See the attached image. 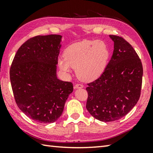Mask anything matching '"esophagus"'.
Listing matches in <instances>:
<instances>
[{
	"label": "esophagus",
	"instance_id": "esophagus-1",
	"mask_svg": "<svg viewBox=\"0 0 153 153\" xmlns=\"http://www.w3.org/2000/svg\"><path fill=\"white\" fill-rule=\"evenodd\" d=\"M75 88H84V86L81 84H76V86H75Z\"/></svg>",
	"mask_w": 153,
	"mask_h": 153
}]
</instances>
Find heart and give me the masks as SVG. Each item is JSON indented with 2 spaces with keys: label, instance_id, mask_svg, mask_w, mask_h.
<instances>
[{
  "label": "heart",
  "instance_id": "1",
  "mask_svg": "<svg viewBox=\"0 0 153 153\" xmlns=\"http://www.w3.org/2000/svg\"><path fill=\"white\" fill-rule=\"evenodd\" d=\"M63 56L58 61L61 70L69 72L74 68L80 79L90 82L97 79L104 71L108 50L103 41L84 40L69 46Z\"/></svg>",
  "mask_w": 153,
  "mask_h": 153
}]
</instances>
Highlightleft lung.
<instances>
[{"instance_id":"1","label":"left lung","mask_w":153,"mask_h":153,"mask_svg":"<svg viewBox=\"0 0 153 153\" xmlns=\"http://www.w3.org/2000/svg\"><path fill=\"white\" fill-rule=\"evenodd\" d=\"M109 36L114 42L111 60L86 88L87 110L104 122L120 120L132 109L140 97L143 75L140 59L130 44L121 36Z\"/></svg>"}]
</instances>
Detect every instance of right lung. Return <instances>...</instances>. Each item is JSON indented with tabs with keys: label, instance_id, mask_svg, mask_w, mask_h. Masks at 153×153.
<instances>
[{
	"label": "right lung",
	"instance_id": "1",
	"mask_svg": "<svg viewBox=\"0 0 153 153\" xmlns=\"http://www.w3.org/2000/svg\"><path fill=\"white\" fill-rule=\"evenodd\" d=\"M62 36H36L18 49L10 68L14 98L21 111L41 123L56 121L73 92V84L56 77Z\"/></svg>",
	"mask_w": 153,
	"mask_h": 153
}]
</instances>
